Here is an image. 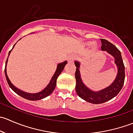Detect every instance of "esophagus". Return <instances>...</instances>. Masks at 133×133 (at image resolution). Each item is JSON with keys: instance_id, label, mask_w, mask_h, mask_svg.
I'll list each match as a JSON object with an SVG mask.
<instances>
[{"instance_id": "esophagus-1", "label": "esophagus", "mask_w": 133, "mask_h": 133, "mask_svg": "<svg viewBox=\"0 0 133 133\" xmlns=\"http://www.w3.org/2000/svg\"><path fill=\"white\" fill-rule=\"evenodd\" d=\"M73 60H74V57H73V56H70V57L68 58V62H69V63H72L73 62Z\"/></svg>"}]
</instances>
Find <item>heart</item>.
<instances>
[{"label": "heart", "mask_w": 133, "mask_h": 133, "mask_svg": "<svg viewBox=\"0 0 133 133\" xmlns=\"http://www.w3.org/2000/svg\"><path fill=\"white\" fill-rule=\"evenodd\" d=\"M89 44L91 45V47L93 49H95V48H96V44H95V43H89Z\"/></svg>", "instance_id": "1"}]
</instances>
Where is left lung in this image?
Returning a JSON list of instances; mask_svg holds the SVG:
<instances>
[{"mask_svg": "<svg viewBox=\"0 0 133 133\" xmlns=\"http://www.w3.org/2000/svg\"><path fill=\"white\" fill-rule=\"evenodd\" d=\"M102 51H105L115 58V63L118 68V73L113 82L106 88L98 91H93L85 86L80 76V62H75L76 67L75 71L76 86L75 89L79 97L89 103L102 104L116 96L122 88L125 80V66L122 58L121 52L115 45L105 39H101Z\"/></svg>", "mask_w": 133, "mask_h": 133, "instance_id": "1", "label": "left lung"}]
</instances>
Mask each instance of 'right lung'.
I'll return each mask as SVG.
<instances>
[{
  "label": "right lung",
  "mask_w": 133,
  "mask_h": 133,
  "mask_svg": "<svg viewBox=\"0 0 133 133\" xmlns=\"http://www.w3.org/2000/svg\"><path fill=\"white\" fill-rule=\"evenodd\" d=\"M15 44L13 45L11 50L13 49V48H14V46L15 45ZM11 50L9 51L8 57L9 54H10L11 51ZM8 60V57L7 60H6V62L4 72H5V75H6V80H7L8 84L9 86L10 87L11 89L15 92H16L17 95H18L19 96H21V97L24 98H25L27 99V100H41V99L47 97V96H49V95H51V94L52 93V92L54 91L55 88L56 87V85H57V78H58V76L60 75V73H62V71L64 70V67H65V65H66V64L68 63V62L67 61H64V62L60 63V64H58V65H57V70H56L55 74L53 75V77L51 78V81L49 82V84H48V85L45 87V88H44L42 91H41L39 92H37V93H29V92H24L23 91L21 90V89H18V88H16L15 85H13V84H12V83L11 82L8 76L7 72H6V66H7Z\"/></svg>",
  "instance_id": "add662e5"
}]
</instances>
